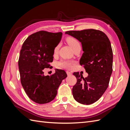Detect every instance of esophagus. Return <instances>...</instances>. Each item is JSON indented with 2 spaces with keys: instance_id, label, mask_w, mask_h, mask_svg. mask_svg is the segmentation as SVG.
Masks as SVG:
<instances>
[{
  "instance_id": "esophagus-1",
  "label": "esophagus",
  "mask_w": 130,
  "mask_h": 130,
  "mask_svg": "<svg viewBox=\"0 0 130 130\" xmlns=\"http://www.w3.org/2000/svg\"><path fill=\"white\" fill-rule=\"evenodd\" d=\"M67 75L68 76H71L72 75V73H71V72H68V71H67Z\"/></svg>"
}]
</instances>
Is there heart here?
I'll return each mask as SVG.
<instances>
[{"mask_svg":"<svg viewBox=\"0 0 130 130\" xmlns=\"http://www.w3.org/2000/svg\"><path fill=\"white\" fill-rule=\"evenodd\" d=\"M67 43L70 46V47L74 50L75 48H76V46L80 45V44L79 42H78L76 39L73 38V37H70L67 39ZM58 50V46H56L54 49V53L56 54L57 53ZM73 62L68 61V60H62L60 62L58 63V66L61 68H66V69H70L72 67L73 65Z\"/></svg>","mask_w":130,"mask_h":130,"instance_id":"b5f03b06","label":"heart"}]
</instances>
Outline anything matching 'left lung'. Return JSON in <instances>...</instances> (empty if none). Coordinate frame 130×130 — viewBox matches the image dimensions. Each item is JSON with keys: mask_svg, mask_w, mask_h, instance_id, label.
Masks as SVG:
<instances>
[{"mask_svg": "<svg viewBox=\"0 0 130 130\" xmlns=\"http://www.w3.org/2000/svg\"><path fill=\"white\" fill-rule=\"evenodd\" d=\"M79 41L84 53L80 64L88 74L84 78L78 72L72 93L76 101L90 105L99 100L107 89L112 73L113 52L111 42L103 31L95 29L68 31L65 32Z\"/></svg>", "mask_w": 130, "mask_h": 130, "instance_id": "1", "label": "left lung"}]
</instances>
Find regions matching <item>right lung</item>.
I'll use <instances>...</instances> for the list:
<instances>
[{
    "instance_id": "1",
    "label": "right lung",
    "mask_w": 130,
    "mask_h": 130,
    "mask_svg": "<svg viewBox=\"0 0 130 130\" xmlns=\"http://www.w3.org/2000/svg\"><path fill=\"white\" fill-rule=\"evenodd\" d=\"M62 33L40 31L27 37L23 43L18 60L21 82L25 93L36 103L44 104L53 100L62 81L67 76L63 70L56 69L51 76L43 70L51 67L54 49Z\"/></svg>"
}]
</instances>
